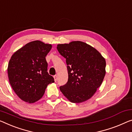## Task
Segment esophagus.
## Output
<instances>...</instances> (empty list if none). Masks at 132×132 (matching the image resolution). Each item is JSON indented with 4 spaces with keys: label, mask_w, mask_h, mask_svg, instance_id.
Wrapping results in <instances>:
<instances>
[{
    "label": "esophagus",
    "mask_w": 132,
    "mask_h": 132,
    "mask_svg": "<svg viewBox=\"0 0 132 132\" xmlns=\"http://www.w3.org/2000/svg\"><path fill=\"white\" fill-rule=\"evenodd\" d=\"M54 81L56 82L57 81V76L54 75Z\"/></svg>",
    "instance_id": "34e87169"
}]
</instances>
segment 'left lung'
Instances as JSON below:
<instances>
[{"mask_svg": "<svg viewBox=\"0 0 132 132\" xmlns=\"http://www.w3.org/2000/svg\"><path fill=\"white\" fill-rule=\"evenodd\" d=\"M66 59L68 80L60 86L63 94L73 103L89 100L101 86L105 75V60L99 52L82 41L58 44Z\"/></svg>", "mask_w": 132, "mask_h": 132, "instance_id": "obj_1", "label": "left lung"}]
</instances>
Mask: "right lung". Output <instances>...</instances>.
<instances>
[{
    "label": "right lung",
    "instance_id": "right-lung-1",
    "mask_svg": "<svg viewBox=\"0 0 132 132\" xmlns=\"http://www.w3.org/2000/svg\"><path fill=\"white\" fill-rule=\"evenodd\" d=\"M52 46L41 41L27 43L14 53L9 60L7 73L16 94L27 103H34L44 95L54 78L47 72L46 56Z\"/></svg>",
    "mask_w": 132,
    "mask_h": 132
}]
</instances>
